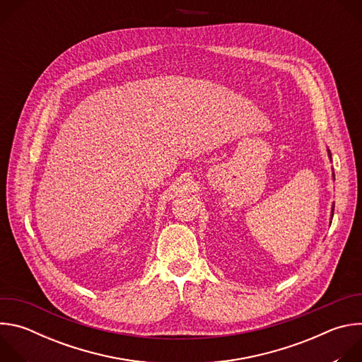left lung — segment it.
Masks as SVG:
<instances>
[{"label":"left lung","mask_w":362,"mask_h":362,"mask_svg":"<svg viewBox=\"0 0 362 362\" xmlns=\"http://www.w3.org/2000/svg\"><path fill=\"white\" fill-rule=\"evenodd\" d=\"M328 153H329V150H328ZM329 156H331V154H329Z\"/></svg>","instance_id":"8db88e82"}]
</instances>
